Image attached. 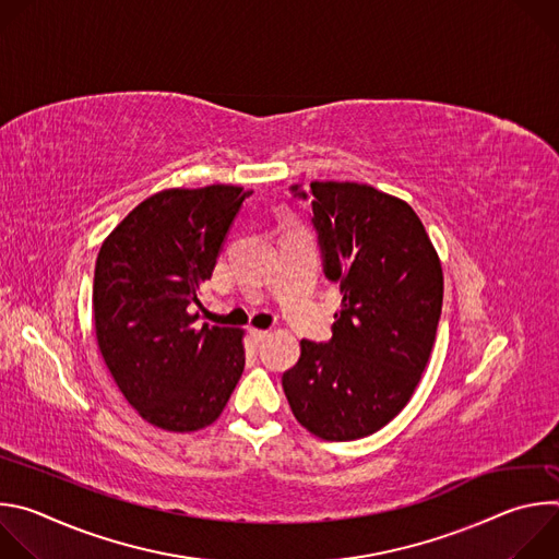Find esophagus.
Listing matches in <instances>:
<instances>
[{
	"mask_svg": "<svg viewBox=\"0 0 559 559\" xmlns=\"http://www.w3.org/2000/svg\"><path fill=\"white\" fill-rule=\"evenodd\" d=\"M252 336H254L257 341H265V338L270 336V330H257V328H254V330H252Z\"/></svg>",
	"mask_w": 559,
	"mask_h": 559,
	"instance_id": "obj_1",
	"label": "esophagus"
}]
</instances>
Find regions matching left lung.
<instances>
[{
  "label": "left lung",
  "instance_id": "1",
  "mask_svg": "<svg viewBox=\"0 0 559 559\" xmlns=\"http://www.w3.org/2000/svg\"><path fill=\"white\" fill-rule=\"evenodd\" d=\"M311 194L325 274L341 283L343 302L330 343L300 341L283 389L309 433L345 442L376 433L412 401L436 343L444 278L407 201L349 181H313Z\"/></svg>",
  "mask_w": 559,
  "mask_h": 559
}]
</instances>
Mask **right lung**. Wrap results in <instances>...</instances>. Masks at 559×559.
Masks as SVG:
<instances>
[{"mask_svg": "<svg viewBox=\"0 0 559 559\" xmlns=\"http://www.w3.org/2000/svg\"><path fill=\"white\" fill-rule=\"evenodd\" d=\"M250 190L170 188L141 201L99 250L93 311L99 352L136 414L166 431L210 427L246 367V330L190 311Z\"/></svg>", "mask_w": 559, "mask_h": 559, "instance_id": "1", "label": "right lung"}]
</instances>
